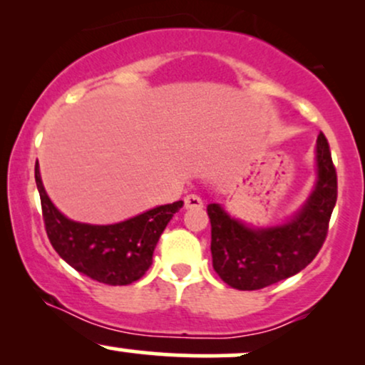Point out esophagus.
<instances>
[{"label":"esophagus","mask_w":365,"mask_h":365,"mask_svg":"<svg viewBox=\"0 0 365 365\" xmlns=\"http://www.w3.org/2000/svg\"><path fill=\"white\" fill-rule=\"evenodd\" d=\"M183 202H185V209H200V207H202V199H200V197L195 195V194H188L185 199H183Z\"/></svg>","instance_id":"34e87169"}]
</instances>
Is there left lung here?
<instances>
[{
	"instance_id": "obj_1",
	"label": "left lung",
	"mask_w": 365,
	"mask_h": 365,
	"mask_svg": "<svg viewBox=\"0 0 365 365\" xmlns=\"http://www.w3.org/2000/svg\"><path fill=\"white\" fill-rule=\"evenodd\" d=\"M316 159V187L288 223L250 228L230 217L220 204H209L212 267L226 284L237 290H261L312 262L328 235L338 195L336 170L324 133L317 137Z\"/></svg>"
}]
</instances>
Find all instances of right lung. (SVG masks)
<instances>
[{
    "label": "right lung",
    "mask_w": 365,
    "mask_h": 365,
    "mask_svg": "<svg viewBox=\"0 0 365 365\" xmlns=\"http://www.w3.org/2000/svg\"><path fill=\"white\" fill-rule=\"evenodd\" d=\"M36 185L43 220L53 249L78 273L104 284H130L140 279L153 264L156 244L182 200L159 206L115 225L77 223L63 216L43 187L36 165Z\"/></svg>",
    "instance_id": "obj_1"
}]
</instances>
